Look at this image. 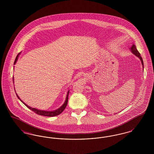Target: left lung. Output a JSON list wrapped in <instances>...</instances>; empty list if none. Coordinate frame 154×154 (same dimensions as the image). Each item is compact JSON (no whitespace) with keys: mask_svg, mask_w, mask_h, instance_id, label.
Masks as SVG:
<instances>
[{"mask_svg":"<svg viewBox=\"0 0 154 154\" xmlns=\"http://www.w3.org/2000/svg\"><path fill=\"white\" fill-rule=\"evenodd\" d=\"M131 50V51H132V53H133V54H134L136 56H137V57L140 59L141 62V64H142V66H143V68H144V63H143V59H142L141 55H140V54L139 52L137 51V48H136L135 45H132Z\"/></svg>","mask_w":154,"mask_h":154,"instance_id":"left-lung-1","label":"left lung"}]
</instances>
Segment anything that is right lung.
<instances>
[{
  "label": "right lung",
  "instance_id": "obj_1",
  "mask_svg": "<svg viewBox=\"0 0 154 154\" xmlns=\"http://www.w3.org/2000/svg\"><path fill=\"white\" fill-rule=\"evenodd\" d=\"M21 53V52H20ZM20 53H19L15 59L14 63V65H15L17 61L18 58L19 57V55L20 54ZM13 80L14 82V77H13ZM14 83V82H13ZM71 86V85H70ZM70 86H69L68 88H67V91H66V96L65 97L64 99L63 100H62V102L58 104H57V106H54L53 107H51L49 108V107L48 108L46 107V109H39V108H37L35 107H32L30 106L29 105L27 104L26 103L24 102L22 99L20 97V96L17 94V93L16 92V91L15 89V94L17 96L18 98L21 100V102L23 103L28 109H29L30 110L33 111V112H35L37 114L40 115V116H46V117H55L57 116H58L60 113L62 112V111L65 110V109L66 108V106L67 104V102H68V97H69V93L70 91L69 88L70 87Z\"/></svg>",
  "mask_w": 154,
  "mask_h": 154
}]
</instances>
